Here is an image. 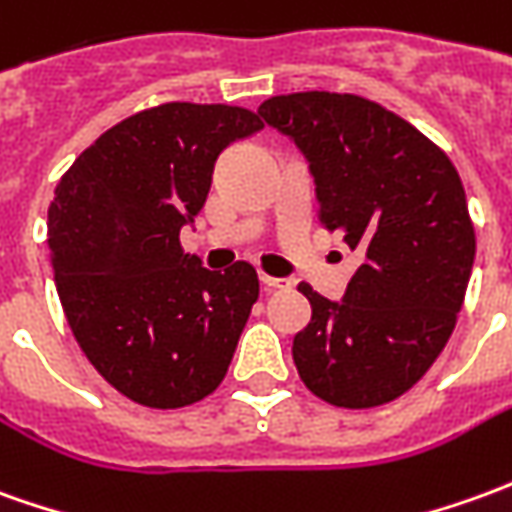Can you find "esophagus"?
I'll list each match as a JSON object with an SVG mask.
<instances>
[{"instance_id":"1","label":"esophagus","mask_w":512,"mask_h":512,"mask_svg":"<svg viewBox=\"0 0 512 512\" xmlns=\"http://www.w3.org/2000/svg\"><path fill=\"white\" fill-rule=\"evenodd\" d=\"M260 285H263V291H282V288H291V280H282V277H268V274H260Z\"/></svg>"}]
</instances>
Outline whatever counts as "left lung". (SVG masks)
Segmentation results:
<instances>
[{
	"label": "left lung",
	"mask_w": 512,
	"mask_h": 512,
	"mask_svg": "<svg viewBox=\"0 0 512 512\" xmlns=\"http://www.w3.org/2000/svg\"><path fill=\"white\" fill-rule=\"evenodd\" d=\"M310 160L318 224L363 263L330 302L299 282L313 316L293 338L307 391L363 410L410 391L455 330L474 266V224L441 146L371 99L330 91L257 107Z\"/></svg>",
	"instance_id": "left-lung-1"
}]
</instances>
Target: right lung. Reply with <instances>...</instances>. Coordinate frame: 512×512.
I'll use <instances>...</instances> for the list:
<instances>
[{"instance_id": "add662e5", "label": "right lung", "mask_w": 512, "mask_h": 512, "mask_svg": "<svg viewBox=\"0 0 512 512\" xmlns=\"http://www.w3.org/2000/svg\"><path fill=\"white\" fill-rule=\"evenodd\" d=\"M260 127L246 107L166 102L102 132L57 182L46 244L60 305L91 366L138 405H194L230 368L255 268L207 271L180 230L221 149Z\"/></svg>"}]
</instances>
